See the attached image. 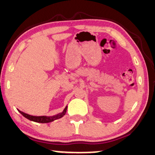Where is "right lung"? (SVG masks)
<instances>
[{
	"instance_id": "right-lung-1",
	"label": "right lung",
	"mask_w": 155,
	"mask_h": 155,
	"mask_svg": "<svg viewBox=\"0 0 155 155\" xmlns=\"http://www.w3.org/2000/svg\"><path fill=\"white\" fill-rule=\"evenodd\" d=\"M67 109H68V106H66L63 112L53 116H33V115H31V114H26L25 112H22L19 110H18V112L23 116V117L27 118L28 120H31V121L39 122V123H48V122H51L54 121V120L63 117L65 114L66 112H67Z\"/></svg>"
}]
</instances>
